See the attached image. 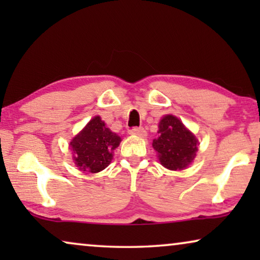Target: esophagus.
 <instances>
[{
    "label": "esophagus",
    "instance_id": "1",
    "mask_svg": "<svg viewBox=\"0 0 260 260\" xmlns=\"http://www.w3.org/2000/svg\"><path fill=\"white\" fill-rule=\"evenodd\" d=\"M130 135H134V136H138V137H144L147 136V131H145L144 127H133L129 131Z\"/></svg>",
    "mask_w": 260,
    "mask_h": 260
}]
</instances>
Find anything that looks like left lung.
<instances>
[{
	"mask_svg": "<svg viewBox=\"0 0 260 260\" xmlns=\"http://www.w3.org/2000/svg\"><path fill=\"white\" fill-rule=\"evenodd\" d=\"M159 136L152 142L159 162L166 168L183 169L194 159L198 151L197 138L182 122L174 116H165L158 125Z\"/></svg>",
	"mask_w": 260,
	"mask_h": 260,
	"instance_id": "1",
	"label": "left lung"
}]
</instances>
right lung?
I'll return each mask as SVG.
<instances>
[{
  "instance_id": "add662e5",
  "label": "right lung",
  "mask_w": 260,
  "mask_h": 260,
  "mask_svg": "<svg viewBox=\"0 0 260 260\" xmlns=\"http://www.w3.org/2000/svg\"><path fill=\"white\" fill-rule=\"evenodd\" d=\"M120 137L105 126L99 116L90 120L71 142L76 165L83 172L98 173L112 159V151L118 147Z\"/></svg>"
}]
</instances>
